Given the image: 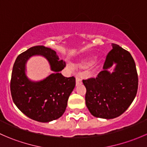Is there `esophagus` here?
Listing matches in <instances>:
<instances>
[{"mask_svg": "<svg viewBox=\"0 0 147 147\" xmlns=\"http://www.w3.org/2000/svg\"><path fill=\"white\" fill-rule=\"evenodd\" d=\"M76 85H79V84H82V80L79 78V77L76 76Z\"/></svg>", "mask_w": 147, "mask_h": 147, "instance_id": "34e87169", "label": "esophagus"}]
</instances>
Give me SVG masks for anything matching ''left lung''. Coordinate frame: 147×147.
<instances>
[{"mask_svg": "<svg viewBox=\"0 0 147 147\" xmlns=\"http://www.w3.org/2000/svg\"><path fill=\"white\" fill-rule=\"evenodd\" d=\"M103 69L96 78L83 80L85 103L94 117L113 119L122 115L132 103L138 89V75L132 56L127 50L112 43ZM114 63L112 74L107 69Z\"/></svg>", "mask_w": 147, "mask_h": 147, "instance_id": "obj_1", "label": "left lung"}]
</instances>
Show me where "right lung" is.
<instances>
[{"label":"right lung","mask_w":147,"mask_h":147,"mask_svg":"<svg viewBox=\"0 0 147 147\" xmlns=\"http://www.w3.org/2000/svg\"><path fill=\"white\" fill-rule=\"evenodd\" d=\"M34 54L45 56L55 72L38 83L30 81L24 74L26 61ZM65 65L55 50L43 45L33 46L18 56L12 71L10 92L13 102L24 115L35 121L48 122L64 114L75 86L73 76L65 78L60 73Z\"/></svg>","instance_id":"1"}]
</instances>
